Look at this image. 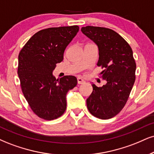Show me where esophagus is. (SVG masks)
<instances>
[{"instance_id": "esophagus-1", "label": "esophagus", "mask_w": 154, "mask_h": 154, "mask_svg": "<svg viewBox=\"0 0 154 154\" xmlns=\"http://www.w3.org/2000/svg\"><path fill=\"white\" fill-rule=\"evenodd\" d=\"M77 81L79 84H83V83H85V81L83 79H81V78H78Z\"/></svg>"}]
</instances>
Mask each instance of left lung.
<instances>
[{"mask_svg": "<svg viewBox=\"0 0 154 154\" xmlns=\"http://www.w3.org/2000/svg\"><path fill=\"white\" fill-rule=\"evenodd\" d=\"M82 33L92 40L98 48L97 66L106 83L97 87L93 83V92L87 98L89 112L95 117L109 119L124 107L135 82L136 65L131 46L116 32L95 26L81 28Z\"/></svg>", "mask_w": 154, "mask_h": 154, "instance_id": "8db88e82", "label": "left lung"}]
</instances>
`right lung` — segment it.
<instances>
[{
	"mask_svg": "<svg viewBox=\"0 0 154 154\" xmlns=\"http://www.w3.org/2000/svg\"><path fill=\"white\" fill-rule=\"evenodd\" d=\"M79 31L78 26L49 28L35 33L18 55V75L22 92L38 116L54 120L66 109V94L77 85L73 75L56 79L53 71Z\"/></svg>",
	"mask_w": 154,
	"mask_h": 154,
	"instance_id": "1",
	"label": "right lung"
}]
</instances>
